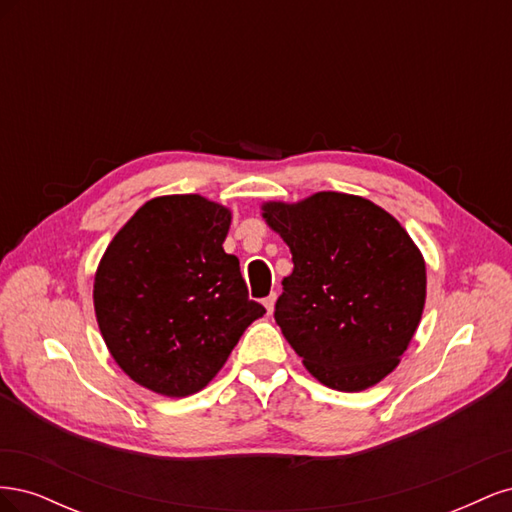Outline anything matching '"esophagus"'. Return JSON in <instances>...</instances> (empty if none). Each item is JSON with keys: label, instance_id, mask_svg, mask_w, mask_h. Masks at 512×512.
Masks as SVG:
<instances>
[{"label": "esophagus", "instance_id": "esophagus-1", "mask_svg": "<svg viewBox=\"0 0 512 512\" xmlns=\"http://www.w3.org/2000/svg\"><path fill=\"white\" fill-rule=\"evenodd\" d=\"M275 292L273 294H269V297L265 299V301H262V305H265L267 307V314H273V307H275Z\"/></svg>", "mask_w": 512, "mask_h": 512}]
</instances>
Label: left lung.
<instances>
[{
  "instance_id": "1",
  "label": "left lung",
  "mask_w": 512,
  "mask_h": 512,
  "mask_svg": "<svg viewBox=\"0 0 512 512\" xmlns=\"http://www.w3.org/2000/svg\"><path fill=\"white\" fill-rule=\"evenodd\" d=\"M292 252L275 322L316 380L365 391L389 376L425 307V260L401 224L367 198L318 192L265 203Z\"/></svg>"
}]
</instances>
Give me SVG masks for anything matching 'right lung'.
<instances>
[{
    "label": "right lung",
    "mask_w": 512,
    "mask_h": 512,
    "mask_svg": "<svg viewBox=\"0 0 512 512\" xmlns=\"http://www.w3.org/2000/svg\"><path fill=\"white\" fill-rule=\"evenodd\" d=\"M230 211L198 194L153 198L123 226L94 282L98 327L117 365L145 389L188 397L213 380L265 314L224 252Z\"/></svg>",
    "instance_id": "obj_1"
}]
</instances>
